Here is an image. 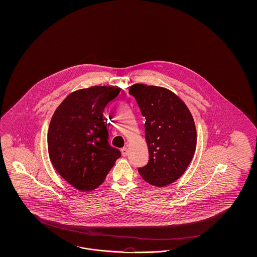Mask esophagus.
<instances>
[{"instance_id": "34e87169", "label": "esophagus", "mask_w": 257, "mask_h": 257, "mask_svg": "<svg viewBox=\"0 0 257 257\" xmlns=\"http://www.w3.org/2000/svg\"><path fill=\"white\" fill-rule=\"evenodd\" d=\"M120 152H121V155L123 156H128V149L126 148H122L121 150H120Z\"/></svg>"}]
</instances>
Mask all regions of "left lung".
<instances>
[{
    "mask_svg": "<svg viewBox=\"0 0 257 257\" xmlns=\"http://www.w3.org/2000/svg\"><path fill=\"white\" fill-rule=\"evenodd\" d=\"M129 93L146 118L149 162L139 172L150 185L166 187L179 179L193 158L197 144L194 119L186 103L166 87L135 84Z\"/></svg>",
    "mask_w": 257,
    "mask_h": 257,
    "instance_id": "obj_1",
    "label": "left lung"
}]
</instances>
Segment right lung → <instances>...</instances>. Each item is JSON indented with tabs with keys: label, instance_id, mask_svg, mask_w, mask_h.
Instances as JSON below:
<instances>
[{
	"label": "right lung",
	"instance_id": "1",
	"mask_svg": "<svg viewBox=\"0 0 257 257\" xmlns=\"http://www.w3.org/2000/svg\"><path fill=\"white\" fill-rule=\"evenodd\" d=\"M120 87L94 86L69 94L49 125L48 153L56 171L70 186L90 191L101 186L120 152L108 144L103 111Z\"/></svg>",
	"mask_w": 257,
	"mask_h": 257
}]
</instances>
